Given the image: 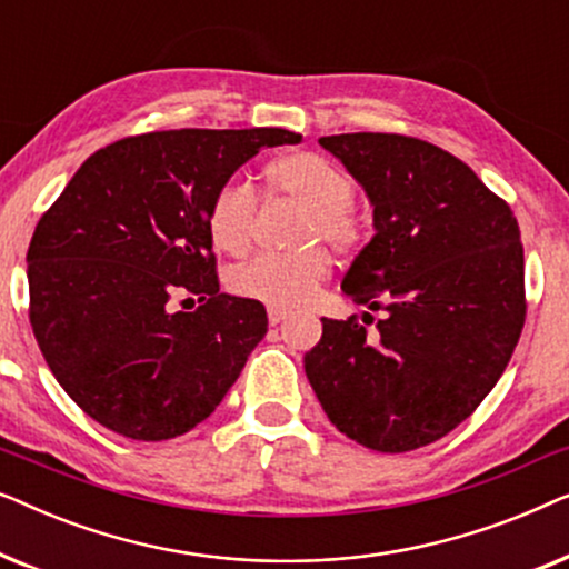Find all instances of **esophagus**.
<instances>
[{
	"label": "esophagus",
	"instance_id": "34e87169",
	"mask_svg": "<svg viewBox=\"0 0 569 569\" xmlns=\"http://www.w3.org/2000/svg\"><path fill=\"white\" fill-rule=\"evenodd\" d=\"M287 316H290V313H287V310H279V308H269V323H271V326L282 323Z\"/></svg>",
	"mask_w": 569,
	"mask_h": 569
}]
</instances>
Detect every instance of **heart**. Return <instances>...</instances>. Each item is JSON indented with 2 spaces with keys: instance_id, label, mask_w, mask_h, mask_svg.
<instances>
[{
  "instance_id": "b5f03b06",
  "label": "heart",
  "mask_w": 569,
  "mask_h": 569,
  "mask_svg": "<svg viewBox=\"0 0 569 569\" xmlns=\"http://www.w3.org/2000/svg\"><path fill=\"white\" fill-rule=\"evenodd\" d=\"M269 191L302 207L292 240L300 248L261 253L228 274L232 295L261 306L292 310L306 306L329 277V256H355L365 243V220L352 204L355 181L337 162L318 152H284L263 166ZM259 199L251 186L224 181L207 207V232L217 251L240 256L251 248Z\"/></svg>"
}]
</instances>
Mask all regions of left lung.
<instances>
[{
  "instance_id": "1",
  "label": "left lung",
  "mask_w": 569,
  "mask_h": 569,
  "mask_svg": "<svg viewBox=\"0 0 569 569\" xmlns=\"http://www.w3.org/2000/svg\"><path fill=\"white\" fill-rule=\"evenodd\" d=\"M318 142L368 193L376 224L341 290L386 316L372 333L355 316L323 318L306 376L339 432L407 453L456 430L508 368L526 321L518 220L466 162L422 139Z\"/></svg>"
}]
</instances>
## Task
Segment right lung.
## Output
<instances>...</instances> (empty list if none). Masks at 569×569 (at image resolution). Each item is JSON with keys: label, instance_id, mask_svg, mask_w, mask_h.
I'll use <instances>...</instances> for the list:
<instances>
[{"label": "right lung", "instance_id": "1", "mask_svg": "<svg viewBox=\"0 0 569 569\" xmlns=\"http://www.w3.org/2000/svg\"><path fill=\"white\" fill-rule=\"evenodd\" d=\"M287 129H173L82 162L28 248L30 326L84 415L158 442L212 415L267 333L261 302L220 292L212 193ZM197 299L193 311L178 305Z\"/></svg>", "mask_w": 569, "mask_h": 569}]
</instances>
